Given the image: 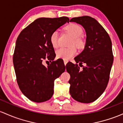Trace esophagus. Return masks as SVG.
Masks as SVG:
<instances>
[{"label":"esophagus","instance_id":"1","mask_svg":"<svg viewBox=\"0 0 123 123\" xmlns=\"http://www.w3.org/2000/svg\"><path fill=\"white\" fill-rule=\"evenodd\" d=\"M64 64H65V65H67V63H68V61H67V60H65V59H64Z\"/></svg>","mask_w":123,"mask_h":123}]
</instances>
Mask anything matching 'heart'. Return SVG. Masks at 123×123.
<instances>
[{
  "label": "heart",
  "instance_id": "1",
  "mask_svg": "<svg viewBox=\"0 0 123 123\" xmlns=\"http://www.w3.org/2000/svg\"><path fill=\"white\" fill-rule=\"evenodd\" d=\"M66 29L74 38L72 45H75L77 47L81 46L82 41L81 37L83 35V31L81 27L76 24H71L67 25ZM49 41L51 44L54 48H56L59 45V31L58 30H55L51 33ZM76 49L75 47L71 48H65L61 47L56 51V56L59 58L64 59L65 60H68L72 58L76 54Z\"/></svg>",
  "mask_w": 123,
  "mask_h": 123
}]
</instances>
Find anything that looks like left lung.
I'll list each match as a JSON object with an SVG mask.
<instances>
[{
	"mask_svg": "<svg viewBox=\"0 0 123 123\" xmlns=\"http://www.w3.org/2000/svg\"><path fill=\"white\" fill-rule=\"evenodd\" d=\"M71 22L80 24L86 33V44L81 53L75 58L78 65L69 62L66 65L70 74L69 92L78 102L89 103L102 95L110 77L113 55L111 39L101 24L89 16L74 17ZM86 66L83 67L82 64Z\"/></svg>",
	"mask_w": 123,
	"mask_h": 123,
	"instance_id": "obj_1",
	"label": "left lung"
}]
</instances>
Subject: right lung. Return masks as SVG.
Masks as SVG:
<instances>
[{
  "mask_svg": "<svg viewBox=\"0 0 123 123\" xmlns=\"http://www.w3.org/2000/svg\"><path fill=\"white\" fill-rule=\"evenodd\" d=\"M69 21L67 17L37 18L17 37L13 58L16 79L21 92L33 102L41 103L51 99L55 79L65 71L64 64L58 60L47 67L43 62L55 57L49 41L51 33Z\"/></svg>",
  "mask_w": 123,
  "mask_h": 123,
  "instance_id": "obj_1",
  "label": "right lung"
}]
</instances>
